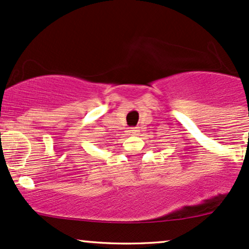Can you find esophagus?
<instances>
[{
    "label": "esophagus",
    "instance_id": "obj_1",
    "mask_svg": "<svg viewBox=\"0 0 249 249\" xmlns=\"http://www.w3.org/2000/svg\"><path fill=\"white\" fill-rule=\"evenodd\" d=\"M130 133H132L133 136H134V134H137V133H138V130H137V128H131V130H130Z\"/></svg>",
    "mask_w": 249,
    "mask_h": 249
}]
</instances>
